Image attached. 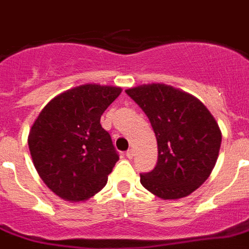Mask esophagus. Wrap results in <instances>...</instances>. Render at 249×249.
Returning <instances> with one entry per match:
<instances>
[{
	"label": "esophagus",
	"instance_id": "esophagus-1",
	"mask_svg": "<svg viewBox=\"0 0 249 249\" xmlns=\"http://www.w3.org/2000/svg\"><path fill=\"white\" fill-rule=\"evenodd\" d=\"M134 153H135V152H134V149H128V151H127L126 152V157H127V159H132V157H134Z\"/></svg>",
	"mask_w": 249,
	"mask_h": 249
}]
</instances>
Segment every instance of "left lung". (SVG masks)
<instances>
[{
	"label": "left lung",
	"instance_id": "left-lung-1",
	"mask_svg": "<svg viewBox=\"0 0 249 249\" xmlns=\"http://www.w3.org/2000/svg\"><path fill=\"white\" fill-rule=\"evenodd\" d=\"M151 122L159 146L155 169L140 183L165 200L188 196L211 175L221 148L219 127L203 103L165 84L126 90Z\"/></svg>",
	"mask_w": 249,
	"mask_h": 249
}]
</instances>
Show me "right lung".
Listing matches in <instances>:
<instances>
[{"label": "right lung", "instance_id": "add662e5", "mask_svg": "<svg viewBox=\"0 0 249 249\" xmlns=\"http://www.w3.org/2000/svg\"><path fill=\"white\" fill-rule=\"evenodd\" d=\"M121 92L79 86L53 98L35 121L28 136L34 165L59 197L83 201L107 184L119 155L100 119Z\"/></svg>", "mask_w": 249, "mask_h": 249}]
</instances>
